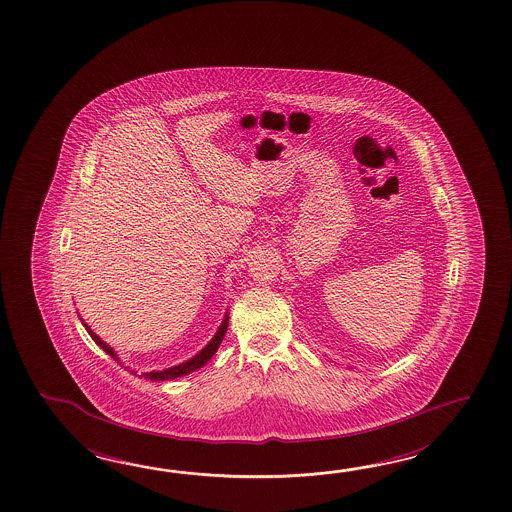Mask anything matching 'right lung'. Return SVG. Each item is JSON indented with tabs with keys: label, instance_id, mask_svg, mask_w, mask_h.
<instances>
[{
	"label": "right lung",
	"instance_id": "obj_1",
	"mask_svg": "<svg viewBox=\"0 0 512 512\" xmlns=\"http://www.w3.org/2000/svg\"><path fill=\"white\" fill-rule=\"evenodd\" d=\"M228 321L229 316L226 314V318L222 321V325L218 327L216 330L215 336H213V340L209 341L207 345H205L204 349L200 351V353L193 356L191 360H187V362H183L180 365H174V367H169V369H163V371H150V373H143V378H147V380H152V382H161V380H174V378H178V376L189 375V373H193L196 369H200V367H204L211 358H213V354L216 353V349L220 347V343L224 340V336H226V330H228ZM84 327L88 330V334L91 336V340L95 341L101 349H103L104 353L108 354V356H112L115 362H119V358H117V354L114 353V349L108 345V343H104L93 330L84 323ZM121 364V362H119ZM132 375H137V371H132Z\"/></svg>",
	"mask_w": 512,
	"mask_h": 512
}]
</instances>
